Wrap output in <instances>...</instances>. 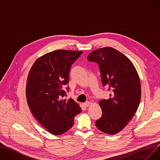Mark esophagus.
Masks as SVG:
<instances>
[{
	"mask_svg": "<svg viewBox=\"0 0 160 160\" xmlns=\"http://www.w3.org/2000/svg\"><path fill=\"white\" fill-rule=\"evenodd\" d=\"M90 102L89 101H87V102H85L83 105L85 106V107H88V106H90Z\"/></svg>",
	"mask_w": 160,
	"mask_h": 160,
	"instance_id": "esophagus-1",
	"label": "esophagus"
}]
</instances>
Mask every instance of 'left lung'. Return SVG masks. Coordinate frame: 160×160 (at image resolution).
Segmentation results:
<instances>
[{
    "mask_svg": "<svg viewBox=\"0 0 160 160\" xmlns=\"http://www.w3.org/2000/svg\"><path fill=\"white\" fill-rule=\"evenodd\" d=\"M87 59L99 66L103 86H109L110 98L99 102L102 117L96 125L109 135L120 132L132 118L139 107L141 86L132 61L117 49L107 47L93 51Z\"/></svg>",
    "mask_w": 160,
    "mask_h": 160,
    "instance_id": "left-lung-1",
    "label": "left lung"
}]
</instances>
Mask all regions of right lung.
Listing matches in <instances>:
<instances>
[{"label":"right lung","instance_id":"right-lung-1","mask_svg":"<svg viewBox=\"0 0 160 160\" xmlns=\"http://www.w3.org/2000/svg\"><path fill=\"white\" fill-rule=\"evenodd\" d=\"M83 51L57 50L38 58L29 72L26 96L36 120L53 135L62 134L73 125L75 116L82 111L62 89L69 82L72 64ZM68 90V87L66 88Z\"/></svg>","mask_w":160,"mask_h":160}]
</instances>
